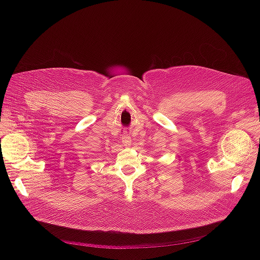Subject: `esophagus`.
Returning a JSON list of instances; mask_svg holds the SVG:
<instances>
[{"label": "esophagus", "instance_id": "esophagus-1", "mask_svg": "<svg viewBox=\"0 0 260 260\" xmlns=\"http://www.w3.org/2000/svg\"><path fill=\"white\" fill-rule=\"evenodd\" d=\"M122 143L124 146H129L132 144V139L128 135H122Z\"/></svg>", "mask_w": 260, "mask_h": 260}]
</instances>
